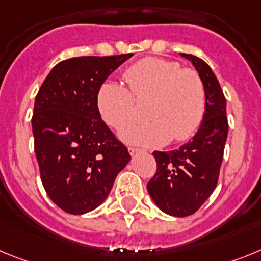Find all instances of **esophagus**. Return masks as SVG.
<instances>
[{"mask_svg": "<svg viewBox=\"0 0 261 261\" xmlns=\"http://www.w3.org/2000/svg\"><path fill=\"white\" fill-rule=\"evenodd\" d=\"M128 152H130V155H135V153L140 152V149L135 148V147H128Z\"/></svg>", "mask_w": 261, "mask_h": 261, "instance_id": "1", "label": "esophagus"}]
</instances>
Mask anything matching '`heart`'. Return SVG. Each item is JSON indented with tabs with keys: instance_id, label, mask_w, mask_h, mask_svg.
Segmentation results:
<instances>
[{
	"instance_id": "b5f03b06",
	"label": "heart",
	"mask_w": 261,
	"mask_h": 261,
	"mask_svg": "<svg viewBox=\"0 0 261 261\" xmlns=\"http://www.w3.org/2000/svg\"><path fill=\"white\" fill-rule=\"evenodd\" d=\"M127 88L105 83L97 96L98 112L105 123L121 130L134 119L135 103L146 102L147 123L131 126L121 138L131 144L163 146L169 140L189 139L203 119L206 93L202 79L193 69L173 60L142 59L124 71Z\"/></svg>"
}]
</instances>
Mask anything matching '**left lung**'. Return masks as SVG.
<instances>
[{"label":"left lung","mask_w":261,"mask_h":261,"mask_svg":"<svg viewBox=\"0 0 261 261\" xmlns=\"http://www.w3.org/2000/svg\"><path fill=\"white\" fill-rule=\"evenodd\" d=\"M202 79L206 93L203 119L190 142L178 149L152 153L156 173L147 184L148 193L159 209L173 217L196 213L217 187L227 139L226 98L212 68L202 59L181 54Z\"/></svg>","instance_id":"8db88e82"}]
</instances>
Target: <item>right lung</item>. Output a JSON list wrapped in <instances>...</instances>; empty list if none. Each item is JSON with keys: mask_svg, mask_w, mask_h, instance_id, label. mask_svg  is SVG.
Listing matches in <instances>:
<instances>
[{"mask_svg": "<svg viewBox=\"0 0 261 261\" xmlns=\"http://www.w3.org/2000/svg\"><path fill=\"white\" fill-rule=\"evenodd\" d=\"M131 56L63 60L36 94L31 124L40 178L65 213L80 215L98 207L130 162L127 148L101 119L97 96L103 81Z\"/></svg>", "mask_w": 261, "mask_h": 261, "instance_id": "obj_1", "label": "right lung"}]
</instances>
